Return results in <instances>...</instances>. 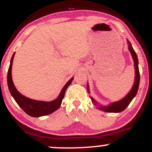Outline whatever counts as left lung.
<instances>
[{
    "label": "left lung",
    "mask_w": 152,
    "mask_h": 152,
    "mask_svg": "<svg viewBox=\"0 0 152 152\" xmlns=\"http://www.w3.org/2000/svg\"><path fill=\"white\" fill-rule=\"evenodd\" d=\"M127 43H128V48L129 50H130L131 55L132 56V58H133L134 60V65H135V83H134V85L132 87V89L129 94H127V95L126 97H124V98L122 99L121 100L117 102H115V103H111V105H108V106H99L97 107V108L101 111H105V112H108V113H119L121 112V111H124L128 105L130 104V102L132 101V99L134 98V97L136 95L137 92H138V87H139V83H140V73H139V69H138V57H137V55L135 53V52L134 51L133 48H132V45H131L130 42L129 41H127ZM87 91L88 92L89 91V86L87 84ZM91 97V100L94 103H96V102L95 101L93 98L92 97Z\"/></svg>",
    "instance_id": "8db88e82"
}]
</instances>
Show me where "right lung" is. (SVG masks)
I'll list each match as a JSON object with an SVG mask.
<instances>
[{
	"label": "right lung",
	"mask_w": 152,
	"mask_h": 152,
	"mask_svg": "<svg viewBox=\"0 0 152 152\" xmlns=\"http://www.w3.org/2000/svg\"><path fill=\"white\" fill-rule=\"evenodd\" d=\"M14 54L12 55V59H11L10 65H9V71H8L7 75V83L8 87H9V92L11 95L14 97L15 101L17 102L19 106L30 116L33 117H39V116H46L51 113L54 112L56 110L59 108L62 103L64 96H65V90L67 87L71 84V83L73 81V77L71 78L69 81L67 82V84L64 86V87L62 89L60 95L58 97L53 101L50 102H44V101H38V100H32V99L28 98V97H25L22 95L21 93L17 91L16 87H14V84L13 83L12 77V67L13 63V60H14Z\"/></svg>",
	"instance_id": "obj_1"
}]
</instances>
